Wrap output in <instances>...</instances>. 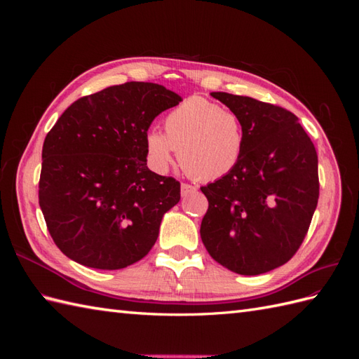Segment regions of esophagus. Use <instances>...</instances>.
I'll return each instance as SVG.
<instances>
[{"label":"esophagus","mask_w":359,"mask_h":359,"mask_svg":"<svg viewBox=\"0 0 359 359\" xmlns=\"http://www.w3.org/2000/svg\"><path fill=\"white\" fill-rule=\"evenodd\" d=\"M196 191H198V187L190 186V184H186V182L181 184V196L182 198H187V196H190V194L196 193Z\"/></svg>","instance_id":"esophagus-1"}]
</instances>
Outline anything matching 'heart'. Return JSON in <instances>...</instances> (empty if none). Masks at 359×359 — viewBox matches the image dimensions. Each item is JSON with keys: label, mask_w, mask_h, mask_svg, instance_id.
Masks as SVG:
<instances>
[{"label": "heart", "mask_w": 359, "mask_h": 359, "mask_svg": "<svg viewBox=\"0 0 359 359\" xmlns=\"http://www.w3.org/2000/svg\"><path fill=\"white\" fill-rule=\"evenodd\" d=\"M165 133L151 130L145 136L148 160L157 172H165L180 149L181 165L191 177L214 181L238 165L244 149L241 119L202 97H190L172 109Z\"/></svg>", "instance_id": "1"}]
</instances>
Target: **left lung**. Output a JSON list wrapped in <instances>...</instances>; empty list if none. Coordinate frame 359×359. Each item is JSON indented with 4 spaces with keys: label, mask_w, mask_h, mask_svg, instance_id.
Masks as SVG:
<instances>
[{
    "label": "left lung",
    "mask_w": 359,
    "mask_h": 359,
    "mask_svg": "<svg viewBox=\"0 0 359 359\" xmlns=\"http://www.w3.org/2000/svg\"><path fill=\"white\" fill-rule=\"evenodd\" d=\"M241 119L244 149L208 199L201 238L210 256L241 276L278 268L297 253L319 199L318 154L298 118L252 97L211 93Z\"/></svg>",
    "instance_id": "1"
}]
</instances>
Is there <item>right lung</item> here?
I'll return each instance as SVG.
<instances>
[{"mask_svg":"<svg viewBox=\"0 0 359 359\" xmlns=\"http://www.w3.org/2000/svg\"><path fill=\"white\" fill-rule=\"evenodd\" d=\"M181 100L153 82L114 85L76 100L48 133L39 203L53 243L74 262L121 269L156 244L181 190L148 169L145 136Z\"/></svg>","mask_w":359,"mask_h":359,"instance_id":"obj_1","label":"right lung"}]
</instances>
